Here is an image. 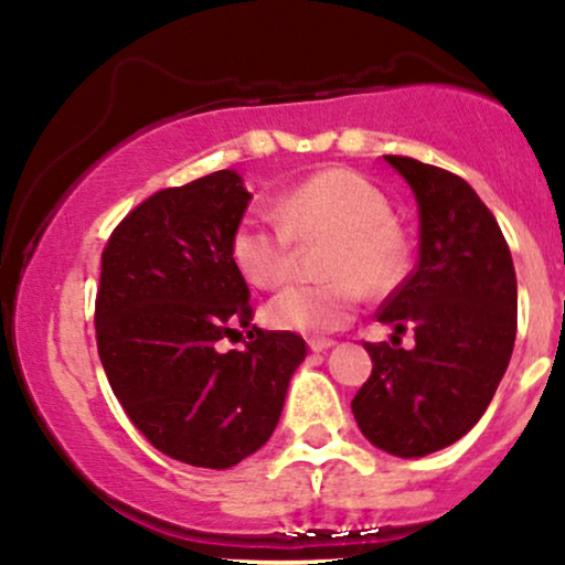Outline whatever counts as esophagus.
Here are the masks:
<instances>
[{
  "mask_svg": "<svg viewBox=\"0 0 565 565\" xmlns=\"http://www.w3.org/2000/svg\"><path fill=\"white\" fill-rule=\"evenodd\" d=\"M334 345V340H327V337H313V340H308V348L313 350V353H323V350H329Z\"/></svg>",
  "mask_w": 565,
  "mask_h": 565,
  "instance_id": "1",
  "label": "esophagus"
}]
</instances>
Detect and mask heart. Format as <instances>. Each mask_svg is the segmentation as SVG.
<instances>
[{
  "instance_id": "obj_1",
  "label": "heart",
  "mask_w": 565,
  "mask_h": 565,
  "mask_svg": "<svg viewBox=\"0 0 565 565\" xmlns=\"http://www.w3.org/2000/svg\"><path fill=\"white\" fill-rule=\"evenodd\" d=\"M391 201L364 174L332 167L291 185L276 201L278 223L246 215L231 233V260L252 287L276 289L297 265V244L319 246L321 284L284 289L265 308L281 332L327 334L345 327L366 295H387L406 270V238Z\"/></svg>"
}]
</instances>
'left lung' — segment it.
<instances>
[{"label":"left lung","mask_w":565,"mask_h":565,"mask_svg":"<svg viewBox=\"0 0 565 565\" xmlns=\"http://www.w3.org/2000/svg\"><path fill=\"white\" fill-rule=\"evenodd\" d=\"M419 206V260L377 319L415 332V348L364 342L372 374L353 398L361 433L393 457H425L483 417L510 364L518 284L489 206L459 174L385 157ZM401 342V337H398Z\"/></svg>","instance_id":"left-lung-1"}]
</instances>
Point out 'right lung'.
Instances as JSON below:
<instances>
[{"instance_id":"right-lung-1","label":"right lung","mask_w":565,"mask_h":565,"mask_svg":"<svg viewBox=\"0 0 565 565\" xmlns=\"http://www.w3.org/2000/svg\"><path fill=\"white\" fill-rule=\"evenodd\" d=\"M252 193L220 170L164 188L116 225L100 257L95 334L100 364L132 425L161 454L225 470L255 454L281 417L305 340L252 327L249 287L231 233Z\"/></svg>"}]
</instances>
